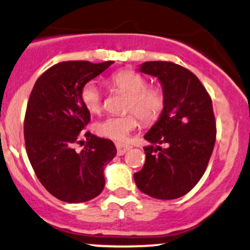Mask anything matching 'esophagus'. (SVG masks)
<instances>
[{
    "label": "esophagus",
    "mask_w": 250,
    "mask_h": 250,
    "mask_svg": "<svg viewBox=\"0 0 250 250\" xmlns=\"http://www.w3.org/2000/svg\"><path fill=\"white\" fill-rule=\"evenodd\" d=\"M115 146H117V151H118V155H119V156L124 155L126 151H128V150L131 149L130 146H125V144H123V143H117L115 144Z\"/></svg>",
    "instance_id": "esophagus-1"
}]
</instances>
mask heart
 <instances>
[{"mask_svg": "<svg viewBox=\"0 0 250 250\" xmlns=\"http://www.w3.org/2000/svg\"><path fill=\"white\" fill-rule=\"evenodd\" d=\"M111 89L127 94L125 103V112H132L122 117H107L94 125V131L99 136L126 141L128 135L138 126V119L144 124L156 122L162 114L166 104L163 90L157 85H146L147 80L143 75L131 69H124L114 72L107 80ZM80 99L84 108L89 113H99L101 109V92L94 82H87L82 87ZM135 114L133 115V113Z\"/></svg>", "mask_w": 250, "mask_h": 250, "instance_id": "1", "label": "heart"}]
</instances>
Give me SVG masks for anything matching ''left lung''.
<instances>
[{"label": "left lung", "mask_w": 250, "mask_h": 250, "mask_svg": "<svg viewBox=\"0 0 250 250\" xmlns=\"http://www.w3.org/2000/svg\"><path fill=\"white\" fill-rule=\"evenodd\" d=\"M139 71L157 77L165 108L146 133V163L135 173L139 190L162 200L187 194L205 173L216 142L212 100L197 76L171 62H146ZM161 144L168 146L162 149Z\"/></svg>", "instance_id": "left-lung-1"}]
</instances>
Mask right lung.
<instances>
[{
	"label": "right lung",
	"instance_id": "1",
	"mask_svg": "<svg viewBox=\"0 0 250 250\" xmlns=\"http://www.w3.org/2000/svg\"><path fill=\"white\" fill-rule=\"evenodd\" d=\"M114 62H62L47 69L32 89L25 115L27 156L39 181L65 203H84L104 187V166L117 155L113 142L82 132L90 113L80 99L83 85ZM84 135L81 152L73 149Z\"/></svg>",
	"mask_w": 250,
	"mask_h": 250
}]
</instances>
